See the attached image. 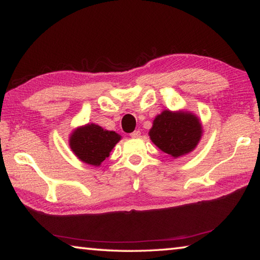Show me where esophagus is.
Masks as SVG:
<instances>
[{"label": "esophagus", "instance_id": "obj_1", "mask_svg": "<svg viewBox=\"0 0 260 260\" xmlns=\"http://www.w3.org/2000/svg\"><path fill=\"white\" fill-rule=\"evenodd\" d=\"M141 135V132L138 129V131H134L133 133H131V136L132 138H139V136Z\"/></svg>", "mask_w": 260, "mask_h": 260}]
</instances>
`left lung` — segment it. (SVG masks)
Masks as SVG:
<instances>
[{
  "mask_svg": "<svg viewBox=\"0 0 260 260\" xmlns=\"http://www.w3.org/2000/svg\"><path fill=\"white\" fill-rule=\"evenodd\" d=\"M203 134L202 124L193 113L164 110L155 118L149 136L153 143L173 158L192 151Z\"/></svg>",
  "mask_w": 260,
  "mask_h": 260,
  "instance_id": "obj_1",
  "label": "left lung"
}]
</instances>
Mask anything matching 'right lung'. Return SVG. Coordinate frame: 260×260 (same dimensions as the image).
I'll use <instances>...</instances> for the list:
<instances>
[{
  "label": "right lung",
  "instance_id": "right-lung-1",
  "mask_svg": "<svg viewBox=\"0 0 260 260\" xmlns=\"http://www.w3.org/2000/svg\"><path fill=\"white\" fill-rule=\"evenodd\" d=\"M121 136L113 131L103 129L95 124L78 127L70 136V148L81 161L100 166L109 157Z\"/></svg>",
  "mask_w": 260,
  "mask_h": 260
}]
</instances>
